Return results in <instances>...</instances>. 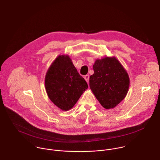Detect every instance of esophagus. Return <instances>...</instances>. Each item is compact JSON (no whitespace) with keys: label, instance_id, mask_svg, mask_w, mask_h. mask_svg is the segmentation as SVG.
<instances>
[{"label":"esophagus","instance_id":"34e87169","mask_svg":"<svg viewBox=\"0 0 160 160\" xmlns=\"http://www.w3.org/2000/svg\"><path fill=\"white\" fill-rule=\"evenodd\" d=\"M84 78H85V81H86L87 83H88V81H89V76H88V75H85V76L84 77Z\"/></svg>","mask_w":160,"mask_h":160}]
</instances>
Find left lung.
<instances>
[{
	"label": "left lung",
	"mask_w": 160,
	"mask_h": 160,
	"mask_svg": "<svg viewBox=\"0 0 160 160\" xmlns=\"http://www.w3.org/2000/svg\"><path fill=\"white\" fill-rule=\"evenodd\" d=\"M94 74L89 78L90 90L105 109H112L126 97L130 85L128 75L115 57L96 59Z\"/></svg>",
	"instance_id": "obj_1"
}]
</instances>
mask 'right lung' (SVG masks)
Here are the masks:
<instances>
[{
	"label": "right lung",
	"mask_w": 160,
	"mask_h": 160,
	"mask_svg": "<svg viewBox=\"0 0 160 160\" xmlns=\"http://www.w3.org/2000/svg\"><path fill=\"white\" fill-rule=\"evenodd\" d=\"M45 87L50 100L62 111L71 109L88 85L68 55H59L45 75Z\"/></svg>",
	"instance_id": "obj_1"
}]
</instances>
